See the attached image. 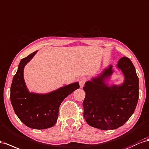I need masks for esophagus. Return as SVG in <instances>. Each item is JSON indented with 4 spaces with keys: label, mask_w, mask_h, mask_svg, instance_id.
<instances>
[{
    "label": "esophagus",
    "mask_w": 149,
    "mask_h": 149,
    "mask_svg": "<svg viewBox=\"0 0 149 149\" xmlns=\"http://www.w3.org/2000/svg\"><path fill=\"white\" fill-rule=\"evenodd\" d=\"M86 78L85 77H82L81 78H80L79 81V86L80 88H83L84 85V83L86 82Z\"/></svg>",
    "instance_id": "esophagus-1"
}]
</instances>
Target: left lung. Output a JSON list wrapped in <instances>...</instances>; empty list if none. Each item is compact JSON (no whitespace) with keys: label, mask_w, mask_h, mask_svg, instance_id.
Returning a JSON list of instances; mask_svg holds the SVG:
<instances>
[{"label":"left lung","mask_w":149,"mask_h":149,"mask_svg":"<svg viewBox=\"0 0 149 149\" xmlns=\"http://www.w3.org/2000/svg\"><path fill=\"white\" fill-rule=\"evenodd\" d=\"M116 67L124 75L120 85H108L113 73L110 65L101 74L85 83L86 96L83 103L84 117L89 125L110 130L123 125L134 113L139 100V78L130 59L120 58Z\"/></svg>","instance_id":"left-lung-1"}]
</instances>
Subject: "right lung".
Here are the masks:
<instances>
[{
  "label": "right lung",
  "mask_w": 149,
  "mask_h": 149,
  "mask_svg": "<svg viewBox=\"0 0 149 149\" xmlns=\"http://www.w3.org/2000/svg\"><path fill=\"white\" fill-rule=\"evenodd\" d=\"M36 53L21 59L13 79L10 97L15 113L23 123L34 129H46L54 125L60 104L79 85L75 82L46 94L29 92L24 79V69Z\"/></svg>",
  "instance_id": "add662e5"
}]
</instances>
